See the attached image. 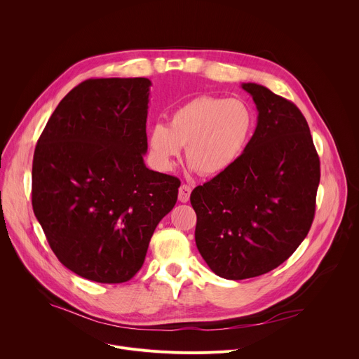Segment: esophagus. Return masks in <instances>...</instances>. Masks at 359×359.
I'll use <instances>...</instances> for the list:
<instances>
[{
  "label": "esophagus",
  "mask_w": 359,
  "mask_h": 359,
  "mask_svg": "<svg viewBox=\"0 0 359 359\" xmlns=\"http://www.w3.org/2000/svg\"><path fill=\"white\" fill-rule=\"evenodd\" d=\"M190 193H191V187H190L189 184H182L180 189H179V200H180L182 203L189 201Z\"/></svg>",
  "instance_id": "esophagus-1"
}]
</instances>
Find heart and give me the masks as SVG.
Wrapping results in <instances>:
<instances>
[{"mask_svg":"<svg viewBox=\"0 0 359 359\" xmlns=\"http://www.w3.org/2000/svg\"><path fill=\"white\" fill-rule=\"evenodd\" d=\"M254 126V114L245 102L197 96L173 109L168 125L151 126L149 150L159 169L170 170L186 146L191 168L204 176H216L236 165Z\"/></svg>","mask_w":359,"mask_h":359,"instance_id":"b5f03b06","label":"heart"}]
</instances>
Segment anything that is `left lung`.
Masks as SVG:
<instances>
[{"label": "left lung", "mask_w": 359, "mask_h": 359, "mask_svg": "<svg viewBox=\"0 0 359 359\" xmlns=\"http://www.w3.org/2000/svg\"><path fill=\"white\" fill-rule=\"evenodd\" d=\"M241 88L257 107V128L233 168L190 194L197 250L227 280L266 274L297 250L311 229L321 176L301 111L263 85Z\"/></svg>", "instance_id": "1"}]
</instances>
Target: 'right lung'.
<instances>
[{
  "instance_id": "1",
  "label": "right lung",
  "mask_w": 359,
  "mask_h": 359,
  "mask_svg": "<svg viewBox=\"0 0 359 359\" xmlns=\"http://www.w3.org/2000/svg\"><path fill=\"white\" fill-rule=\"evenodd\" d=\"M147 78H96L50 115L32 162V209L58 260L96 283L143 266L180 180L146 168Z\"/></svg>"
}]
</instances>
